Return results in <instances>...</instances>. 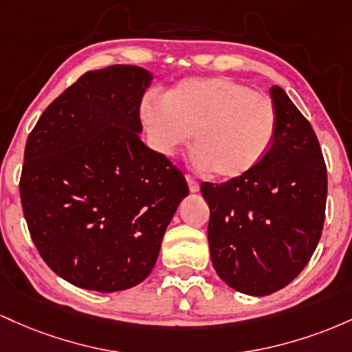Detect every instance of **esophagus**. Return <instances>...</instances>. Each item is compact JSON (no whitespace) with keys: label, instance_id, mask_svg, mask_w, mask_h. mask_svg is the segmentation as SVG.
<instances>
[{"label":"esophagus","instance_id":"esophagus-1","mask_svg":"<svg viewBox=\"0 0 352 352\" xmlns=\"http://www.w3.org/2000/svg\"><path fill=\"white\" fill-rule=\"evenodd\" d=\"M186 181H188L189 191H191V192L199 191V183H197L196 177H192V176H186Z\"/></svg>","mask_w":352,"mask_h":352}]
</instances>
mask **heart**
I'll return each instance as SVG.
<instances>
[{"instance_id":"b5f03b06","label":"heart","mask_w":352,"mask_h":352,"mask_svg":"<svg viewBox=\"0 0 352 352\" xmlns=\"http://www.w3.org/2000/svg\"><path fill=\"white\" fill-rule=\"evenodd\" d=\"M141 121L160 153L171 156L192 134V161L221 179L252 171L278 133L274 101L226 76L177 81L163 101L144 98Z\"/></svg>"}]
</instances>
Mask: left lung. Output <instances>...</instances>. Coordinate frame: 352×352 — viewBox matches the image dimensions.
<instances>
[{
	"label": "left lung",
	"mask_w": 352,
	"mask_h": 352,
	"mask_svg": "<svg viewBox=\"0 0 352 352\" xmlns=\"http://www.w3.org/2000/svg\"><path fill=\"white\" fill-rule=\"evenodd\" d=\"M270 93L278 133L266 157L236 179L201 184L212 266L250 296L276 293L304 270L326 212L327 173L314 129L279 86Z\"/></svg>",
	"instance_id": "left-lung-1"
}]
</instances>
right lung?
I'll return each mask as SVG.
<instances>
[{
  "label": "right lung",
  "mask_w": 352,
  "mask_h": 352,
  "mask_svg": "<svg viewBox=\"0 0 352 352\" xmlns=\"http://www.w3.org/2000/svg\"><path fill=\"white\" fill-rule=\"evenodd\" d=\"M151 80L140 66L88 71L28 136L19 195L31 239L59 278L82 289L144 281L189 195L183 173L140 138Z\"/></svg>",
  "instance_id": "obj_1"
}]
</instances>
